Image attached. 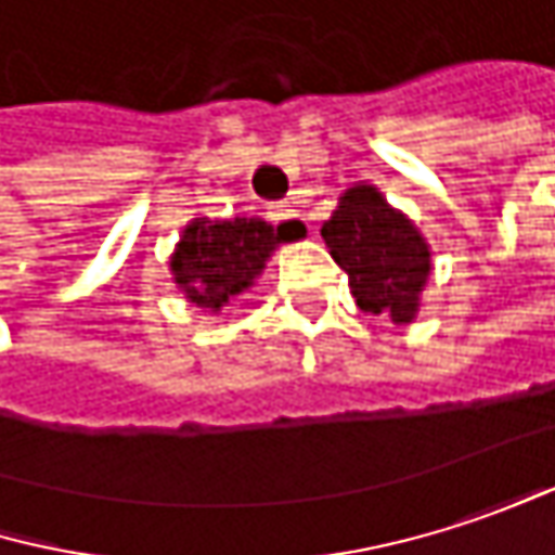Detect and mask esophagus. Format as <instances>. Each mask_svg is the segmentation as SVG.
Returning <instances> with one entry per match:
<instances>
[{"label": "esophagus", "instance_id": "1", "mask_svg": "<svg viewBox=\"0 0 555 555\" xmlns=\"http://www.w3.org/2000/svg\"><path fill=\"white\" fill-rule=\"evenodd\" d=\"M269 220L275 223V227H296V230H306L309 227V220L289 204V201H283V204H269Z\"/></svg>", "mask_w": 555, "mask_h": 555}]
</instances>
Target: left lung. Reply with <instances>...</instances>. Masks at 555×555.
Returning a JSON list of instances; mask_svg holds the SVG:
<instances>
[{
	"instance_id": "1",
	"label": "left lung",
	"mask_w": 555,
	"mask_h": 555,
	"mask_svg": "<svg viewBox=\"0 0 555 555\" xmlns=\"http://www.w3.org/2000/svg\"><path fill=\"white\" fill-rule=\"evenodd\" d=\"M335 262L348 272L358 306L397 325L413 322L429 275V246L377 188H351L322 227Z\"/></svg>"
}]
</instances>
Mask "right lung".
Masks as SVG:
<instances>
[{"instance_id": "add662e5", "label": "right lung", "mask_w": 555, "mask_h": 555, "mask_svg": "<svg viewBox=\"0 0 555 555\" xmlns=\"http://www.w3.org/2000/svg\"><path fill=\"white\" fill-rule=\"evenodd\" d=\"M275 243L280 236L259 217H197L181 233L171 259L175 283L197 309L217 312L230 296L249 289Z\"/></svg>"}]
</instances>
